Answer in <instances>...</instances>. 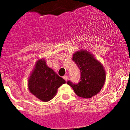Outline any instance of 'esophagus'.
I'll use <instances>...</instances> for the list:
<instances>
[{"label":"esophagus","instance_id":"esophagus-1","mask_svg":"<svg viewBox=\"0 0 130 130\" xmlns=\"http://www.w3.org/2000/svg\"><path fill=\"white\" fill-rule=\"evenodd\" d=\"M63 79H65V81L67 82V79H68V76H67V75H65V76H63Z\"/></svg>","mask_w":130,"mask_h":130}]
</instances>
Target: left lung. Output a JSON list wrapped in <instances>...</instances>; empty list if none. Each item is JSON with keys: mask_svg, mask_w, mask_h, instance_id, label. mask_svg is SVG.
<instances>
[{"mask_svg": "<svg viewBox=\"0 0 130 130\" xmlns=\"http://www.w3.org/2000/svg\"><path fill=\"white\" fill-rule=\"evenodd\" d=\"M73 61L77 65L81 73L80 82L77 84L68 81L67 84L82 98L90 99L101 91L105 84L106 72L103 65L94 55L86 50L76 51Z\"/></svg>", "mask_w": 130, "mask_h": 130, "instance_id": "8db88e82", "label": "left lung"}]
</instances>
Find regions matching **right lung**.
<instances>
[{
	"label": "right lung",
	"instance_id": "right-lung-1",
	"mask_svg": "<svg viewBox=\"0 0 130 130\" xmlns=\"http://www.w3.org/2000/svg\"><path fill=\"white\" fill-rule=\"evenodd\" d=\"M66 82L47 66L44 59L36 61L28 79L29 92L36 98L47 102L54 98L57 89Z\"/></svg>",
	"mask_w": 130,
	"mask_h": 130
}]
</instances>
